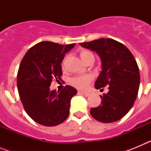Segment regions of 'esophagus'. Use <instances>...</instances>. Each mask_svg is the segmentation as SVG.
Instances as JSON below:
<instances>
[{
	"instance_id": "1",
	"label": "esophagus",
	"mask_w": 151,
	"mask_h": 151,
	"mask_svg": "<svg viewBox=\"0 0 151 151\" xmlns=\"http://www.w3.org/2000/svg\"><path fill=\"white\" fill-rule=\"evenodd\" d=\"M80 93H81L82 94H83V95L86 96V97H88V96H90L91 94L90 92H86V91H81Z\"/></svg>"
}]
</instances>
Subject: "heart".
<instances>
[{
    "label": "heart",
    "instance_id": "b5f03b06",
    "mask_svg": "<svg viewBox=\"0 0 151 151\" xmlns=\"http://www.w3.org/2000/svg\"><path fill=\"white\" fill-rule=\"evenodd\" d=\"M79 55L81 59L82 60L84 63H85L89 58L93 57L94 58V55L91 52L88 50H80ZM93 80V76L91 75H84V76H75L70 79V83L74 87L77 88L78 89H85L87 88L88 86L89 83Z\"/></svg>",
    "mask_w": 151,
    "mask_h": 151
}]
</instances>
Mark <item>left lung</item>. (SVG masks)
Masks as SVG:
<instances>
[{
	"label": "left lung",
	"instance_id": "left-lung-1",
	"mask_svg": "<svg viewBox=\"0 0 151 151\" xmlns=\"http://www.w3.org/2000/svg\"><path fill=\"white\" fill-rule=\"evenodd\" d=\"M80 45L97 52L101 57L102 71L95 88L108 85L109 88L107 94L101 95V105L91 109V115L104 123L119 120L129 113L138 96L140 73L134 57L123 44L112 38H100Z\"/></svg>",
	"mask_w": 151,
	"mask_h": 151
}]
</instances>
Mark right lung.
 <instances>
[{
	"label": "right lung",
	"instance_id": "1",
	"mask_svg": "<svg viewBox=\"0 0 151 151\" xmlns=\"http://www.w3.org/2000/svg\"><path fill=\"white\" fill-rule=\"evenodd\" d=\"M74 46L41 41L32 47L21 61L17 73L19 95L28 115L41 125L55 126L69 116L76 89L66 85L57 92L49 87L53 79H61V63Z\"/></svg>",
	"mask_w": 151,
	"mask_h": 151
}]
</instances>
